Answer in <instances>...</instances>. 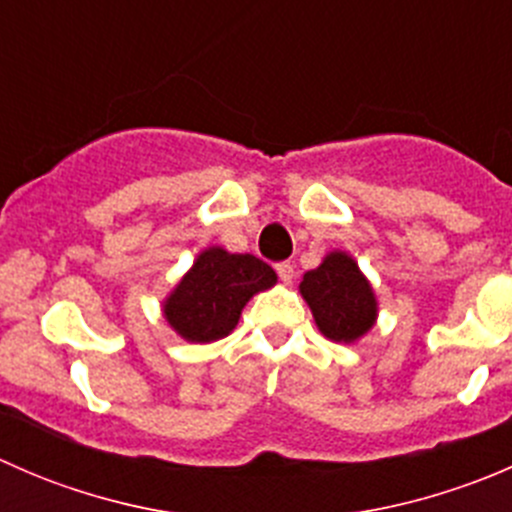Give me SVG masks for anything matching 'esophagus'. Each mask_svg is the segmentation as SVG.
Listing matches in <instances>:
<instances>
[{
  "instance_id": "esophagus-1",
  "label": "esophagus",
  "mask_w": 512,
  "mask_h": 512,
  "mask_svg": "<svg viewBox=\"0 0 512 512\" xmlns=\"http://www.w3.org/2000/svg\"><path fill=\"white\" fill-rule=\"evenodd\" d=\"M275 270H277V277H280V280L285 282V285H289V282L294 280V267L289 265V262H277Z\"/></svg>"
}]
</instances>
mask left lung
Returning <instances> with one entry per match:
<instances>
[{
	"instance_id": "8db88e82",
	"label": "left lung",
	"mask_w": 512,
	"mask_h": 512,
	"mask_svg": "<svg viewBox=\"0 0 512 512\" xmlns=\"http://www.w3.org/2000/svg\"><path fill=\"white\" fill-rule=\"evenodd\" d=\"M299 289L312 309L319 332L327 339L354 342L374 327V292L356 262L344 252L324 257L317 270L304 275Z\"/></svg>"
}]
</instances>
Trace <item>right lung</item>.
Returning a JSON list of instances; mask_svg holds the SVG:
<instances>
[{"label":"right lung","instance_id":"1","mask_svg":"<svg viewBox=\"0 0 512 512\" xmlns=\"http://www.w3.org/2000/svg\"><path fill=\"white\" fill-rule=\"evenodd\" d=\"M275 282V270L255 255L210 247L168 297L165 319L188 342H215L235 329L247 299Z\"/></svg>","mask_w":512,"mask_h":512}]
</instances>
